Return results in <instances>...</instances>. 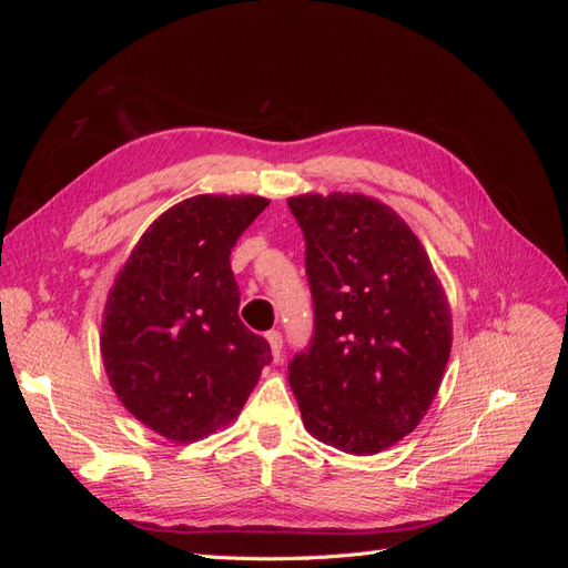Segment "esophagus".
Here are the masks:
<instances>
[{"mask_svg":"<svg viewBox=\"0 0 568 568\" xmlns=\"http://www.w3.org/2000/svg\"><path fill=\"white\" fill-rule=\"evenodd\" d=\"M267 341H270V348H272V357H274V363H280V359H282V346H284L282 334L272 329V332H267Z\"/></svg>","mask_w":568,"mask_h":568,"instance_id":"34e87169","label":"esophagus"}]
</instances>
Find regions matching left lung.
<instances>
[{
    "label": "left lung",
    "instance_id": "1",
    "mask_svg": "<svg viewBox=\"0 0 568 568\" xmlns=\"http://www.w3.org/2000/svg\"><path fill=\"white\" fill-rule=\"evenodd\" d=\"M305 234L315 303L307 353L288 363L303 426L348 455H376L415 432L453 348V313L407 222L365 194L288 199Z\"/></svg>",
    "mask_w": 568,
    "mask_h": 568
}]
</instances>
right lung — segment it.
Returning <instances> with one entry per match:
<instances>
[{"label":"right lung","instance_id":"right-lung-1","mask_svg":"<svg viewBox=\"0 0 568 568\" xmlns=\"http://www.w3.org/2000/svg\"><path fill=\"white\" fill-rule=\"evenodd\" d=\"M270 205L199 194L151 222L115 274L101 320V359L118 400L151 432L194 443L230 426L270 343L239 320L230 253Z\"/></svg>","mask_w":568,"mask_h":568}]
</instances>
